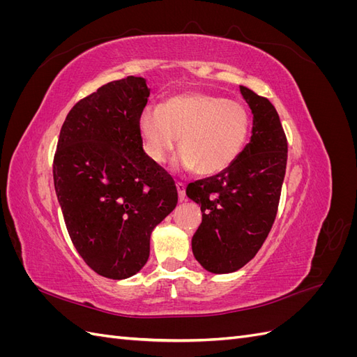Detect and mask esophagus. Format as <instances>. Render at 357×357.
I'll list each match as a JSON object with an SVG mask.
<instances>
[{
	"mask_svg": "<svg viewBox=\"0 0 357 357\" xmlns=\"http://www.w3.org/2000/svg\"><path fill=\"white\" fill-rule=\"evenodd\" d=\"M176 188H177V192H178V199H180V202L185 201V199H186V186L183 185V183H177Z\"/></svg>",
	"mask_w": 357,
	"mask_h": 357,
	"instance_id": "esophagus-1",
	"label": "esophagus"
}]
</instances>
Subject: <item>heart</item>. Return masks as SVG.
Listing matches in <instances>:
<instances>
[{
	"instance_id": "heart-1",
	"label": "heart",
	"mask_w": 357,
	"mask_h": 357,
	"mask_svg": "<svg viewBox=\"0 0 357 357\" xmlns=\"http://www.w3.org/2000/svg\"><path fill=\"white\" fill-rule=\"evenodd\" d=\"M138 131L147 156L162 164L178 137L176 165L214 176L229 168L243 152L250 132V116L236 101L201 91L171 95L159 109L139 114Z\"/></svg>"
}]
</instances>
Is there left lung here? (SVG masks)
Instances as JSON below:
<instances>
[{
	"label": "left lung",
	"mask_w": 357,
	"mask_h": 357,
	"mask_svg": "<svg viewBox=\"0 0 357 357\" xmlns=\"http://www.w3.org/2000/svg\"><path fill=\"white\" fill-rule=\"evenodd\" d=\"M240 92L253 114L250 142L229 168L186 188L202 211L192 252L213 274L238 271L259 252L275 220L286 174L287 139L277 110L245 86Z\"/></svg>",
	"instance_id": "obj_1"
}]
</instances>
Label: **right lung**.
I'll return each instance as SVG.
<instances>
[{"mask_svg": "<svg viewBox=\"0 0 357 357\" xmlns=\"http://www.w3.org/2000/svg\"><path fill=\"white\" fill-rule=\"evenodd\" d=\"M146 79L110 82L75 104L61 128L53 181L70 238L96 274L135 275L150 235L176 208L177 189L150 159L138 131Z\"/></svg>", "mask_w": 357, "mask_h": 357, "instance_id": "1", "label": "right lung"}]
</instances>
